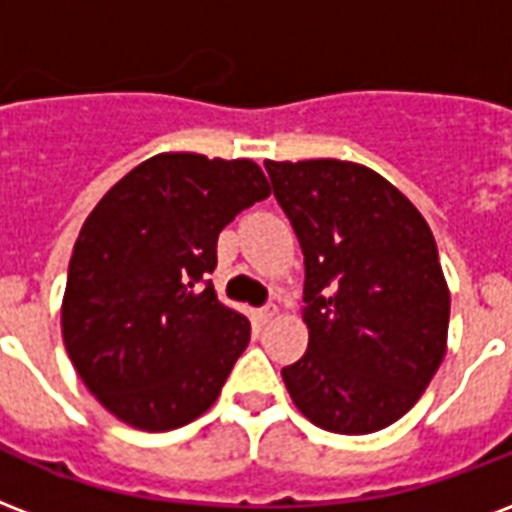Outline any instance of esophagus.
Wrapping results in <instances>:
<instances>
[{"label": "esophagus", "mask_w": 512, "mask_h": 512, "mask_svg": "<svg viewBox=\"0 0 512 512\" xmlns=\"http://www.w3.org/2000/svg\"><path fill=\"white\" fill-rule=\"evenodd\" d=\"M255 317H257V323H260V325L271 323V320H274V317H276V306L274 304L260 306V309H257V312H255Z\"/></svg>", "instance_id": "1"}]
</instances>
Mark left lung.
<instances>
[{"mask_svg": "<svg viewBox=\"0 0 512 512\" xmlns=\"http://www.w3.org/2000/svg\"><path fill=\"white\" fill-rule=\"evenodd\" d=\"M304 252V358L282 369L295 407L333 434L412 410L445 358L450 293L426 219L380 173L342 160L266 162Z\"/></svg>", "mask_w": 512, "mask_h": 512, "instance_id": "obj_1", "label": "left lung"}]
</instances>
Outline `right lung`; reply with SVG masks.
<instances>
[{
  "label": "right lung",
  "mask_w": 512,
  "mask_h": 512,
  "mask_svg": "<svg viewBox=\"0 0 512 512\" xmlns=\"http://www.w3.org/2000/svg\"><path fill=\"white\" fill-rule=\"evenodd\" d=\"M268 195L252 160L157 154L86 217L62 336L83 385L116 418L168 431L217 401L252 325L219 304L208 274L222 227Z\"/></svg>",
  "instance_id": "add662e5"
}]
</instances>
